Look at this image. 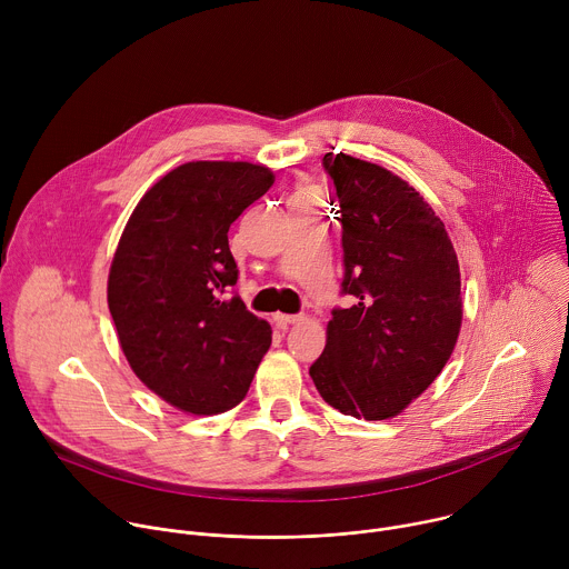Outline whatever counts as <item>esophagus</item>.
I'll return each instance as SVG.
<instances>
[{
    "label": "esophagus",
    "mask_w": 569,
    "mask_h": 569,
    "mask_svg": "<svg viewBox=\"0 0 569 569\" xmlns=\"http://www.w3.org/2000/svg\"><path fill=\"white\" fill-rule=\"evenodd\" d=\"M299 319H301L299 315H283V312L274 315V321L279 323V327H290V323H297Z\"/></svg>",
    "instance_id": "obj_1"
}]
</instances>
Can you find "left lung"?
I'll list each match as a JSON object with an SVG mask.
<instances>
[{"label": "left lung", "instance_id": "1", "mask_svg": "<svg viewBox=\"0 0 569 569\" xmlns=\"http://www.w3.org/2000/svg\"><path fill=\"white\" fill-rule=\"evenodd\" d=\"M338 196L342 295L310 378L342 415H400L446 367L461 329V279L448 231L417 189L345 152L321 159Z\"/></svg>", "mask_w": 569, "mask_h": 569}]
</instances>
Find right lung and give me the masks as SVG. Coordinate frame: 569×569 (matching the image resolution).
I'll return each instance as SVG.
<instances>
[{
	"label": "right lung",
	"instance_id": "add662e5",
	"mask_svg": "<svg viewBox=\"0 0 569 569\" xmlns=\"http://www.w3.org/2000/svg\"><path fill=\"white\" fill-rule=\"evenodd\" d=\"M274 182L248 161H189L134 207L108 306L139 380L178 410L220 415L246 398L272 329L236 292L229 224Z\"/></svg>",
	"mask_w": 569,
	"mask_h": 569
}]
</instances>
